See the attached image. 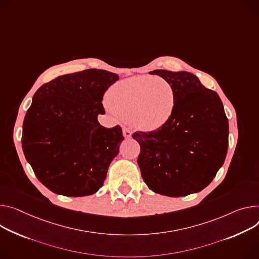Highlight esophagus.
<instances>
[{"mask_svg":"<svg viewBox=\"0 0 259 259\" xmlns=\"http://www.w3.org/2000/svg\"><path fill=\"white\" fill-rule=\"evenodd\" d=\"M123 135H124L125 138H130L131 135H132V131L128 128H124L123 129Z\"/></svg>","mask_w":259,"mask_h":259,"instance_id":"34e87169","label":"esophagus"}]
</instances>
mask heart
<instances>
[{"instance_id":"heart-1","label":"heart","mask_w":259,"mask_h":259,"mask_svg":"<svg viewBox=\"0 0 259 259\" xmlns=\"http://www.w3.org/2000/svg\"><path fill=\"white\" fill-rule=\"evenodd\" d=\"M106 99L109 109L121 119L150 131L167 122L176 104L171 84L148 75L133 76L112 84Z\"/></svg>"}]
</instances>
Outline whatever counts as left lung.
Listing matches in <instances>:
<instances>
[{"label":"left lung","instance_id":"8db88e82","mask_svg":"<svg viewBox=\"0 0 259 259\" xmlns=\"http://www.w3.org/2000/svg\"><path fill=\"white\" fill-rule=\"evenodd\" d=\"M171 84L176 104L167 122L154 131H136L142 177L151 190L170 197L201 191L223 165L228 120L218 94L189 72L154 70Z\"/></svg>","mask_w":259,"mask_h":259}]
</instances>
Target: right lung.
Listing matches in <instances>:
<instances>
[{
    "label": "right lung",
    "instance_id": "add662e5",
    "mask_svg": "<svg viewBox=\"0 0 259 259\" xmlns=\"http://www.w3.org/2000/svg\"><path fill=\"white\" fill-rule=\"evenodd\" d=\"M119 76L100 69L65 74L42 84L22 125L21 145L37 179L65 196H87L103 186L124 140L122 128L102 127L103 96Z\"/></svg>",
    "mask_w": 259,
    "mask_h": 259
}]
</instances>
